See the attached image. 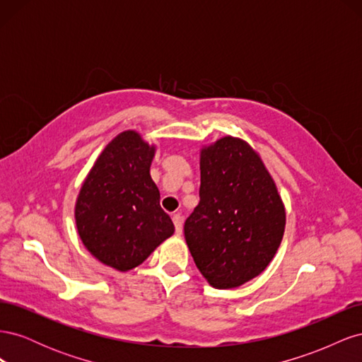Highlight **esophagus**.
<instances>
[{
  "mask_svg": "<svg viewBox=\"0 0 362 362\" xmlns=\"http://www.w3.org/2000/svg\"><path fill=\"white\" fill-rule=\"evenodd\" d=\"M172 221H173V225H175V233L180 235L182 233V216L181 214H173Z\"/></svg>",
  "mask_w": 362,
  "mask_h": 362,
  "instance_id": "1",
  "label": "esophagus"
}]
</instances>
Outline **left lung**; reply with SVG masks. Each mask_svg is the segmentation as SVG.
Listing matches in <instances>:
<instances>
[{
  "label": "left lung",
  "mask_w": 362,
  "mask_h": 362,
  "mask_svg": "<svg viewBox=\"0 0 362 362\" xmlns=\"http://www.w3.org/2000/svg\"><path fill=\"white\" fill-rule=\"evenodd\" d=\"M286 210L267 169L246 141L223 137L201 152L199 204L184 223L196 267L214 288H235L275 257Z\"/></svg>",
  "instance_id": "1"
}]
</instances>
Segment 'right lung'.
Masks as SVG:
<instances>
[{"mask_svg": "<svg viewBox=\"0 0 362 362\" xmlns=\"http://www.w3.org/2000/svg\"><path fill=\"white\" fill-rule=\"evenodd\" d=\"M154 152L134 131L120 133L96 160L76 199L84 246L120 272L141 264L175 231L149 175Z\"/></svg>", "mask_w": 362, "mask_h": 362, "instance_id": "1", "label": "right lung"}]
</instances>
